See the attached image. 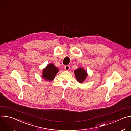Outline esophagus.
Returning <instances> with one entry per match:
<instances>
[{"label":"esophagus","mask_w":131,"mask_h":131,"mask_svg":"<svg viewBox=\"0 0 131 131\" xmlns=\"http://www.w3.org/2000/svg\"><path fill=\"white\" fill-rule=\"evenodd\" d=\"M64 68H65V69L66 71H68V70H69L70 67H69V66H68V65H66V66L64 67Z\"/></svg>","instance_id":"34e87169"}]
</instances>
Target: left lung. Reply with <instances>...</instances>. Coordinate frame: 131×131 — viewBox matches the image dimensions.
I'll use <instances>...</instances> for the list:
<instances>
[{"label": "left lung", "mask_w": 131, "mask_h": 131, "mask_svg": "<svg viewBox=\"0 0 131 131\" xmlns=\"http://www.w3.org/2000/svg\"><path fill=\"white\" fill-rule=\"evenodd\" d=\"M74 72L75 78L80 83H83L88 76V72L82 67L78 68Z\"/></svg>", "instance_id": "obj_1"}]
</instances>
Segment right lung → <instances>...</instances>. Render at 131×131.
Instances as JSON below:
<instances>
[{"instance_id": "add662e5", "label": "right lung", "mask_w": 131, "mask_h": 131, "mask_svg": "<svg viewBox=\"0 0 131 131\" xmlns=\"http://www.w3.org/2000/svg\"><path fill=\"white\" fill-rule=\"evenodd\" d=\"M59 69L52 63H50L42 69L41 77L46 81H52L59 72Z\"/></svg>"}]
</instances>
